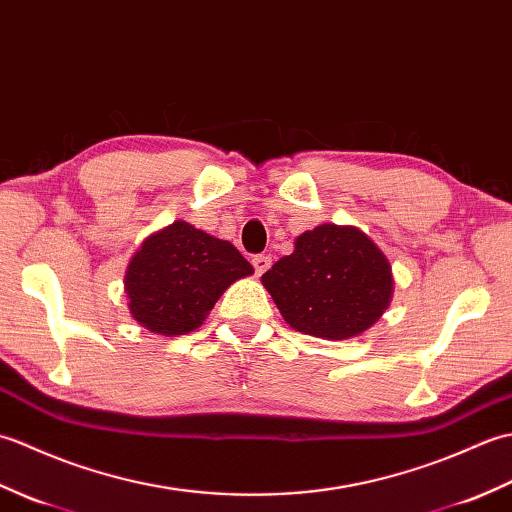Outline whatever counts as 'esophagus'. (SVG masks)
I'll use <instances>...</instances> for the list:
<instances>
[{"label": "esophagus", "instance_id": "esophagus-1", "mask_svg": "<svg viewBox=\"0 0 512 512\" xmlns=\"http://www.w3.org/2000/svg\"><path fill=\"white\" fill-rule=\"evenodd\" d=\"M253 268H255L257 275H264L266 270L270 268V257L268 255H255L253 257Z\"/></svg>", "mask_w": 512, "mask_h": 512}]
</instances>
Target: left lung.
<instances>
[{
    "label": "left lung",
    "mask_w": 512,
    "mask_h": 512,
    "mask_svg": "<svg viewBox=\"0 0 512 512\" xmlns=\"http://www.w3.org/2000/svg\"><path fill=\"white\" fill-rule=\"evenodd\" d=\"M262 284L290 328L341 341L378 321L394 279L387 257L365 233L321 224L297 237L295 253L281 257Z\"/></svg>",
    "instance_id": "left-lung-1"
}]
</instances>
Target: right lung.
I'll return each instance as SVG.
<instances>
[{
  "mask_svg": "<svg viewBox=\"0 0 512 512\" xmlns=\"http://www.w3.org/2000/svg\"><path fill=\"white\" fill-rule=\"evenodd\" d=\"M248 275L253 266L231 242L173 222L145 239L127 268L129 312L156 334H187L200 328L235 279Z\"/></svg>",
  "mask_w": 512,
  "mask_h": 512,
  "instance_id": "1",
  "label": "right lung"
}]
</instances>
